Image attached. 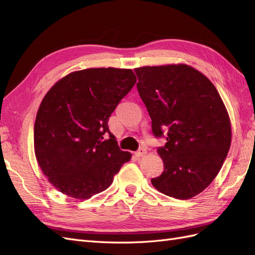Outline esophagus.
<instances>
[{"mask_svg":"<svg viewBox=\"0 0 255 255\" xmlns=\"http://www.w3.org/2000/svg\"><path fill=\"white\" fill-rule=\"evenodd\" d=\"M135 154H136V155H137L138 157H141V156L145 155V154H146V150H145L144 148H140Z\"/></svg>","mask_w":255,"mask_h":255,"instance_id":"obj_1","label":"esophagus"}]
</instances>
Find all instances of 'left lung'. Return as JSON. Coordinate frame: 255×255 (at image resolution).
I'll use <instances>...</instances> for the list:
<instances>
[{
	"instance_id": "8db88e82",
	"label": "left lung",
	"mask_w": 255,
	"mask_h": 255,
	"mask_svg": "<svg viewBox=\"0 0 255 255\" xmlns=\"http://www.w3.org/2000/svg\"><path fill=\"white\" fill-rule=\"evenodd\" d=\"M134 71L152 133L167 140L157 149L164 172L151 183L169 197H195L213 182L228 155L232 132L226 106L213 83L190 66Z\"/></svg>"
}]
</instances>
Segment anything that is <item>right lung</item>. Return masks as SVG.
<instances>
[{"mask_svg": "<svg viewBox=\"0 0 255 255\" xmlns=\"http://www.w3.org/2000/svg\"><path fill=\"white\" fill-rule=\"evenodd\" d=\"M135 83L130 69L91 68L66 75L44 96L34 127L35 155L60 192L89 199L109 188L130 159L107 122Z\"/></svg>", "mask_w": 255, "mask_h": 255, "instance_id": "right-lung-1", "label": "right lung"}]
</instances>
